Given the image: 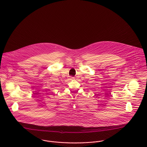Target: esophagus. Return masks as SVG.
I'll use <instances>...</instances> for the list:
<instances>
[{
	"label": "esophagus",
	"mask_w": 147,
	"mask_h": 147,
	"mask_svg": "<svg viewBox=\"0 0 147 147\" xmlns=\"http://www.w3.org/2000/svg\"><path fill=\"white\" fill-rule=\"evenodd\" d=\"M71 79H72H72H74V77H71Z\"/></svg>",
	"instance_id": "obj_1"
}]
</instances>
